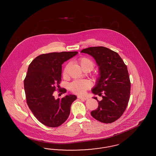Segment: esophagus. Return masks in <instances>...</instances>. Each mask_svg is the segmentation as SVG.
<instances>
[{"label":"esophagus","mask_w":156,"mask_h":156,"mask_svg":"<svg viewBox=\"0 0 156 156\" xmlns=\"http://www.w3.org/2000/svg\"><path fill=\"white\" fill-rule=\"evenodd\" d=\"M78 98L81 99H83V100H86L88 99L87 97H82V96H78Z\"/></svg>","instance_id":"1"}]
</instances>
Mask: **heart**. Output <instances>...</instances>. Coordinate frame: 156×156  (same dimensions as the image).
<instances>
[{
  "instance_id": "1",
  "label": "heart",
  "mask_w": 156,
  "mask_h": 156,
  "mask_svg": "<svg viewBox=\"0 0 156 156\" xmlns=\"http://www.w3.org/2000/svg\"><path fill=\"white\" fill-rule=\"evenodd\" d=\"M78 64L80 67L84 71L90 70L91 71L94 67V62L91 59L88 57H81L78 59ZM69 67V64H68L64 68L63 71V75L64 76H67V71ZM92 87L91 82L88 80H77L73 82L69 88L73 92L76 94L82 95L84 94L87 90L89 89Z\"/></svg>"
}]
</instances>
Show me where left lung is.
<instances>
[{"mask_svg": "<svg viewBox=\"0 0 156 156\" xmlns=\"http://www.w3.org/2000/svg\"><path fill=\"white\" fill-rule=\"evenodd\" d=\"M95 59L99 67V76L92 89L95 95L102 96L97 109L90 112L97 120L111 123L125 111L130 94V82L127 68L117 52L105 47H92L82 50ZM103 93V95L101 94Z\"/></svg>", "mask_w": 156, "mask_h": 156, "instance_id": "1", "label": "left lung"}]
</instances>
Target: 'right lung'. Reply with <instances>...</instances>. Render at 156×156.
Listing matches in <instances>:
<instances>
[{
  "label": "right lung",
  "mask_w": 156,
  "mask_h": 156,
  "mask_svg": "<svg viewBox=\"0 0 156 156\" xmlns=\"http://www.w3.org/2000/svg\"><path fill=\"white\" fill-rule=\"evenodd\" d=\"M73 52H51L37 56L30 63L24 81L27 104L37 120L45 126L55 127L68 119L76 97L67 95L55 99V86L61 81L62 64L75 55ZM64 94V88L59 90Z\"/></svg>",
  "instance_id": "add662e5"
}]
</instances>
